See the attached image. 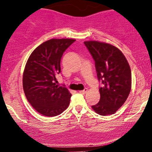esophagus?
<instances>
[{
  "label": "esophagus",
  "instance_id": "esophagus-1",
  "mask_svg": "<svg viewBox=\"0 0 152 152\" xmlns=\"http://www.w3.org/2000/svg\"><path fill=\"white\" fill-rule=\"evenodd\" d=\"M87 91H88V89H87V88H85V89L80 91L79 92H80V93H81V94H86Z\"/></svg>",
  "mask_w": 152,
  "mask_h": 152
}]
</instances>
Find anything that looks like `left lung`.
Here are the masks:
<instances>
[{
  "instance_id": "8db88e82",
  "label": "left lung",
  "mask_w": 152,
  "mask_h": 152,
  "mask_svg": "<svg viewBox=\"0 0 152 152\" xmlns=\"http://www.w3.org/2000/svg\"><path fill=\"white\" fill-rule=\"evenodd\" d=\"M94 61L102 87L100 100L91 106L102 116L114 114L128 98L132 88L129 64L122 52L113 45L96 41H85Z\"/></svg>"
}]
</instances>
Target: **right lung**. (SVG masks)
<instances>
[{
	"mask_svg": "<svg viewBox=\"0 0 152 152\" xmlns=\"http://www.w3.org/2000/svg\"><path fill=\"white\" fill-rule=\"evenodd\" d=\"M75 41L52 38L38 46L28 59L23 74V88L31 105L43 116H58L70 104L69 91L58 87L55 81L61 72L63 53Z\"/></svg>",
	"mask_w": 152,
	"mask_h": 152,
	"instance_id": "add662e5",
	"label": "right lung"
}]
</instances>
